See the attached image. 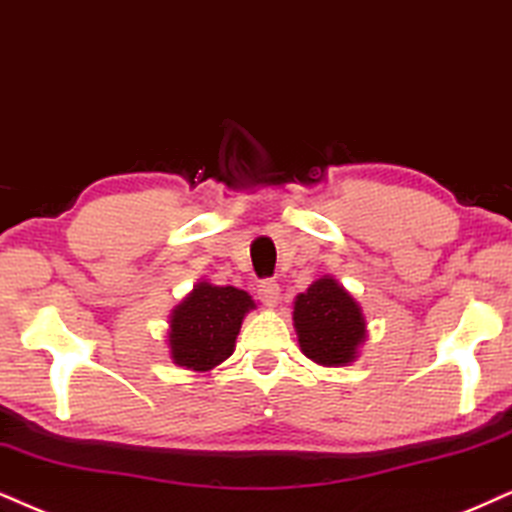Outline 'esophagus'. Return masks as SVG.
<instances>
[{"instance_id":"esophagus-1","label":"esophagus","mask_w":512,"mask_h":512,"mask_svg":"<svg viewBox=\"0 0 512 512\" xmlns=\"http://www.w3.org/2000/svg\"><path fill=\"white\" fill-rule=\"evenodd\" d=\"M257 295H260V300L267 307H276L278 297H281V288H278L274 278H264V281H260V286H257Z\"/></svg>"}]
</instances>
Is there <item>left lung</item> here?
I'll list each match as a JSON object with an SVG mask.
<instances>
[{
	"label": "left lung",
	"instance_id": "8db88e82",
	"mask_svg": "<svg viewBox=\"0 0 512 512\" xmlns=\"http://www.w3.org/2000/svg\"><path fill=\"white\" fill-rule=\"evenodd\" d=\"M295 331L304 357L321 366H345L366 338L361 307L335 278H319L295 300Z\"/></svg>",
	"mask_w": 512,
	"mask_h": 512
}]
</instances>
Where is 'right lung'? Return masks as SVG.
I'll return each mask as SVG.
<instances>
[{
	"label": "right lung",
	"instance_id": "add662e5",
	"mask_svg": "<svg viewBox=\"0 0 512 512\" xmlns=\"http://www.w3.org/2000/svg\"><path fill=\"white\" fill-rule=\"evenodd\" d=\"M255 307L245 290L198 283L172 312L170 349L174 364L191 371H210L231 357L243 316Z\"/></svg>",
	"mask_w": 512,
	"mask_h": 512
}]
</instances>
